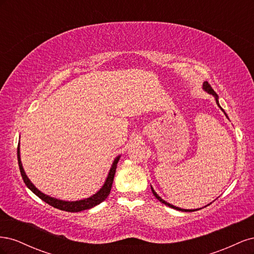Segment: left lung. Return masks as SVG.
<instances>
[{
	"mask_svg": "<svg viewBox=\"0 0 254 254\" xmlns=\"http://www.w3.org/2000/svg\"><path fill=\"white\" fill-rule=\"evenodd\" d=\"M203 89L207 92V93H210V94H212V95H214L215 96V98H216V104L219 106V104H218V96H217V94H216V92H215L213 89H212V87H211V84L207 82V81H204L203 82ZM220 107V106H219ZM220 109H221V107H220ZM222 110V109H221ZM224 111V110H222ZM224 113H225V111H224ZM226 114V113H225ZM226 117H227V114H226ZM151 190H152V194L155 195V197L158 199V200H160L161 202L162 203H164L165 205H168L170 207H173V209H175V210H178V211H182V212H194V211H197V210H186V209H180V207H177V206H175V205H173V204H171V203H168V202H166L165 200H163L162 198H161L160 196H158V194L156 193L155 190H153V189L151 188Z\"/></svg>",
	"mask_w": 254,
	"mask_h": 254,
	"instance_id": "8db88e82",
	"label": "left lung"
}]
</instances>
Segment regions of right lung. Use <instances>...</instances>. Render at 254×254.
Returning a JSON list of instances; mask_svg holds the SVG:
<instances>
[{
  "instance_id": "right-lung-1",
  "label": "right lung",
  "mask_w": 254,
  "mask_h": 254,
  "mask_svg": "<svg viewBox=\"0 0 254 254\" xmlns=\"http://www.w3.org/2000/svg\"><path fill=\"white\" fill-rule=\"evenodd\" d=\"M119 160H120V156L115 158V160L113 161V164L110 168V172L108 174V177H107L105 184L95 195L91 196L90 198L83 199V200H79V201H63V200H59V199L52 198L48 195L41 193V191L39 190H37L34 184L29 181V179L27 178V176L25 175L24 170H23V167H22L21 159H20V145H18L19 168H20L22 179H23V181H24V183L26 184V187L30 190H32L34 194H36L40 199H42L43 201H45V202L49 203L50 205H52L54 207H56V209H59L61 211H65V212H80V211H83V210L91 209V207H93V206L99 204L101 202H103L105 199L108 197L109 194H110L111 187H112L113 179H114V175H115V171H117V164L119 162Z\"/></svg>"
}]
</instances>
